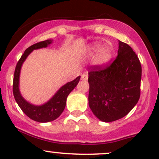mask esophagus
Returning a JSON list of instances; mask_svg holds the SVG:
<instances>
[{
	"instance_id": "1",
	"label": "esophagus",
	"mask_w": 159,
	"mask_h": 159,
	"mask_svg": "<svg viewBox=\"0 0 159 159\" xmlns=\"http://www.w3.org/2000/svg\"><path fill=\"white\" fill-rule=\"evenodd\" d=\"M88 79V75L83 74L82 75H81V80H83V81H87Z\"/></svg>"
}]
</instances>
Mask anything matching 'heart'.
<instances>
[{"instance_id": "obj_1", "label": "heart", "mask_w": 159, "mask_h": 159, "mask_svg": "<svg viewBox=\"0 0 159 159\" xmlns=\"http://www.w3.org/2000/svg\"><path fill=\"white\" fill-rule=\"evenodd\" d=\"M86 54L88 57H95V63L97 66H105L109 63L112 57V50L109 45L102 47L99 43L95 42L87 47Z\"/></svg>"}]
</instances>
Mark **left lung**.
Returning a JSON list of instances; mask_svg holds the SVG:
<instances>
[{"mask_svg": "<svg viewBox=\"0 0 159 159\" xmlns=\"http://www.w3.org/2000/svg\"><path fill=\"white\" fill-rule=\"evenodd\" d=\"M88 75L89 106L99 120L116 121L137 105L140 96L142 68L128 44L118 41L116 60L105 69L94 66Z\"/></svg>", "mask_w": 159, "mask_h": 159, "instance_id": "1", "label": "left lung"}]
</instances>
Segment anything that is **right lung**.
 <instances>
[{"label":"right lung","instance_id":"obj_1","mask_svg":"<svg viewBox=\"0 0 159 159\" xmlns=\"http://www.w3.org/2000/svg\"><path fill=\"white\" fill-rule=\"evenodd\" d=\"M53 40L51 39L46 40L44 41L34 43L26 49L16 66L13 77V91L16 102L29 118L41 123L54 121L59 118L65 109L68 96L74 90L81 78V76H78L73 81L62 85L51 98L41 105H34L22 97L20 90V78L22 64L33 50L48 48L49 45L53 43Z\"/></svg>","mask_w":159,"mask_h":159}]
</instances>
